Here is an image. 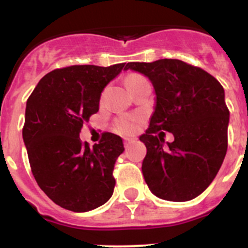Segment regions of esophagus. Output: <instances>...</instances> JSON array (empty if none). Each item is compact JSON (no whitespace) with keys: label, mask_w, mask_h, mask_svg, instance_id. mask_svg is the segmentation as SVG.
Listing matches in <instances>:
<instances>
[{"label":"esophagus","mask_w":248,"mask_h":248,"mask_svg":"<svg viewBox=\"0 0 248 248\" xmlns=\"http://www.w3.org/2000/svg\"><path fill=\"white\" fill-rule=\"evenodd\" d=\"M136 141V139L134 138H126L124 139V146H128L129 144H132V142Z\"/></svg>","instance_id":"obj_1"}]
</instances>
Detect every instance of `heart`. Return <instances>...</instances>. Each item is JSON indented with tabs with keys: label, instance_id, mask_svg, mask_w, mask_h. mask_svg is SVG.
I'll return each instance as SVG.
<instances>
[{
	"label": "heart",
	"instance_id": "heart-1",
	"mask_svg": "<svg viewBox=\"0 0 248 248\" xmlns=\"http://www.w3.org/2000/svg\"><path fill=\"white\" fill-rule=\"evenodd\" d=\"M141 81H145V79L140 76H131L128 78V80H127L129 89L136 86V85L140 84ZM136 127H137V122H136V119H133V117H122V119H120L116 124L117 131L121 132V133L124 134L133 133V132L136 131Z\"/></svg>",
	"mask_w": 248,
	"mask_h": 248
}]
</instances>
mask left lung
<instances>
[{
    "label": "left lung",
    "mask_w": 248,
    "mask_h": 248,
    "mask_svg": "<svg viewBox=\"0 0 248 248\" xmlns=\"http://www.w3.org/2000/svg\"><path fill=\"white\" fill-rule=\"evenodd\" d=\"M154 86L155 109L146 133L141 171L150 191L169 202H188L210 186L228 147L229 110L224 90L211 74L180 60L129 62ZM174 136L172 143L156 136Z\"/></svg>",
    "instance_id": "left-lung-1"
}]
</instances>
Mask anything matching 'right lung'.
<instances>
[{"instance_id":"add662e5","label":"right lung","mask_w":248,"mask_h":248,"mask_svg":"<svg viewBox=\"0 0 248 248\" xmlns=\"http://www.w3.org/2000/svg\"><path fill=\"white\" fill-rule=\"evenodd\" d=\"M124 63L71 66L39 80L26 102L22 139L32 174L55 204L87 212L106 204L115 187V162L124 152L121 137L104 133L90 147L79 133L99 110L104 87Z\"/></svg>"}]
</instances>
